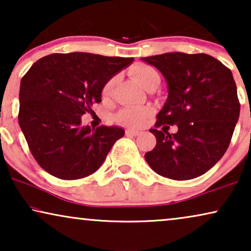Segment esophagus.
I'll return each instance as SVG.
<instances>
[{
    "label": "esophagus",
    "instance_id": "esophagus-1",
    "mask_svg": "<svg viewBox=\"0 0 251 251\" xmlns=\"http://www.w3.org/2000/svg\"><path fill=\"white\" fill-rule=\"evenodd\" d=\"M140 132L139 130H132V129H128V130H126V135H128V136H138V135H140Z\"/></svg>",
    "mask_w": 251,
    "mask_h": 251
}]
</instances>
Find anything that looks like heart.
Wrapping results in <instances>:
<instances>
[{"mask_svg":"<svg viewBox=\"0 0 251 251\" xmlns=\"http://www.w3.org/2000/svg\"><path fill=\"white\" fill-rule=\"evenodd\" d=\"M131 74L137 83L144 89H146L151 83H153L154 81L160 80L157 72L152 67L146 66V65L136 66L131 71ZM113 85H114V78L109 80L107 83L105 84L104 89H102V94L105 96L111 94ZM150 113L151 109L149 107H129L122 109V111L118 114V116H116V119H118V121L121 123V125L137 126L142 125L144 120L146 119V116L149 115Z\"/></svg>","mask_w":251,"mask_h":251,"instance_id":"b5f03b06","label":"heart"}]
</instances>
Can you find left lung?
I'll list each match as a JSON object with an SVG mask.
<instances>
[{
  "instance_id": "obj_1",
  "label": "left lung",
  "mask_w": 251,
  "mask_h": 251,
  "mask_svg": "<svg viewBox=\"0 0 251 251\" xmlns=\"http://www.w3.org/2000/svg\"><path fill=\"white\" fill-rule=\"evenodd\" d=\"M142 60L157 68L168 85V98L157 113L155 126H178L173 135L164 126L150 130L156 145L145 154L147 163L170 179L201 176L224 155L239 120L232 72L205 53L169 52Z\"/></svg>"
}]
</instances>
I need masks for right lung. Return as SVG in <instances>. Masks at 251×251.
<instances>
[{"mask_svg": "<svg viewBox=\"0 0 251 251\" xmlns=\"http://www.w3.org/2000/svg\"><path fill=\"white\" fill-rule=\"evenodd\" d=\"M133 58L88 52L52 53L32 65L20 82V129L34 159L65 180L97 171L112 146L125 136L120 126H81V116L101 101L111 78Z\"/></svg>", "mask_w": 251, "mask_h": 251, "instance_id": "1", "label": "right lung"}]
</instances>
